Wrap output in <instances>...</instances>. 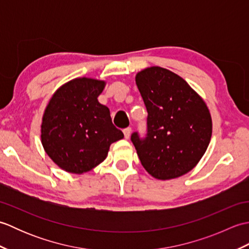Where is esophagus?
Instances as JSON below:
<instances>
[{"mask_svg":"<svg viewBox=\"0 0 249 249\" xmlns=\"http://www.w3.org/2000/svg\"><path fill=\"white\" fill-rule=\"evenodd\" d=\"M123 133H124V137H125V139H129V137H130V134H131V128H125L124 130H123Z\"/></svg>","mask_w":249,"mask_h":249,"instance_id":"1","label":"esophagus"}]
</instances>
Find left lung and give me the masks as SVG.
Here are the masks:
<instances>
[{"label":"left lung","mask_w":249,"mask_h":249,"mask_svg":"<svg viewBox=\"0 0 249 249\" xmlns=\"http://www.w3.org/2000/svg\"><path fill=\"white\" fill-rule=\"evenodd\" d=\"M147 110V135L131 141L141 165L161 181L177 178L198 165L212 137V116L203 98L177 73L151 66L136 75Z\"/></svg>","instance_id":"left-lung-1"}]
</instances>
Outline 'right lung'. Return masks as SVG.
Listing matches in <instances>:
<instances>
[{"label":"right lung","instance_id":"add662e5","mask_svg":"<svg viewBox=\"0 0 249 249\" xmlns=\"http://www.w3.org/2000/svg\"><path fill=\"white\" fill-rule=\"evenodd\" d=\"M105 87L104 80L75 78L62 84L47 105L41 144L62 170L73 174L91 171L106 160L110 145L124 138L112 124L109 108L97 99Z\"/></svg>","mask_w":249,"mask_h":249}]
</instances>
